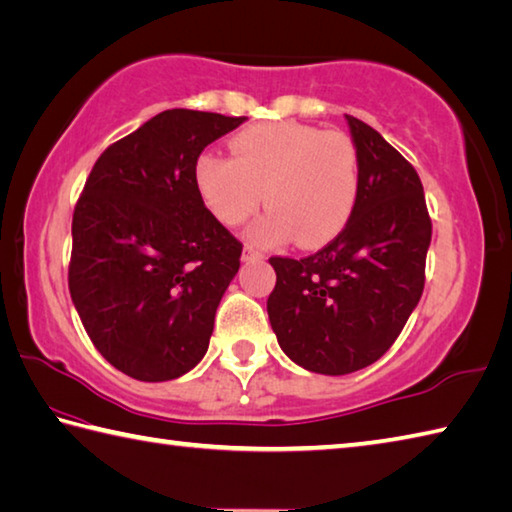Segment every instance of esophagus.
Wrapping results in <instances>:
<instances>
[{"mask_svg": "<svg viewBox=\"0 0 512 512\" xmlns=\"http://www.w3.org/2000/svg\"><path fill=\"white\" fill-rule=\"evenodd\" d=\"M265 258V254L263 252H256L254 247H245L243 249V260L247 263V260H263Z\"/></svg>", "mask_w": 512, "mask_h": 512, "instance_id": "1", "label": "esophagus"}]
</instances>
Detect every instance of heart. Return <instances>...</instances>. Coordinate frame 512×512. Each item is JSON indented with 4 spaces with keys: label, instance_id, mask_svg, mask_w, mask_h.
<instances>
[{
    "label": "heart",
    "instance_id": "1",
    "mask_svg": "<svg viewBox=\"0 0 512 512\" xmlns=\"http://www.w3.org/2000/svg\"><path fill=\"white\" fill-rule=\"evenodd\" d=\"M234 160L202 153L196 185L220 223L243 225L265 198L267 214L249 227L258 245L294 234L301 247L330 243L352 218L359 200V153L341 131L301 122H267L243 129L229 142Z\"/></svg>",
    "mask_w": 512,
    "mask_h": 512
}]
</instances>
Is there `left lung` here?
<instances>
[{"label":"left lung","mask_w":512,"mask_h":512,"mask_svg":"<svg viewBox=\"0 0 512 512\" xmlns=\"http://www.w3.org/2000/svg\"><path fill=\"white\" fill-rule=\"evenodd\" d=\"M359 153V200L330 245L307 258H269L267 314L301 368L341 376L379 361L417 307L432 223L417 171L379 131L345 115Z\"/></svg>","instance_id":"left-lung-1"}]
</instances>
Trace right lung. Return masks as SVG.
<instances>
[{
	"label": "right lung",
	"instance_id": "add662e5",
	"mask_svg": "<svg viewBox=\"0 0 512 512\" xmlns=\"http://www.w3.org/2000/svg\"><path fill=\"white\" fill-rule=\"evenodd\" d=\"M243 122L162 111L102 153L77 200L73 305L98 352L131 379H178L207 354L243 245L205 207L194 169Z\"/></svg>",
	"mask_w": 512,
	"mask_h": 512
}]
</instances>
